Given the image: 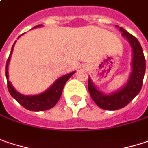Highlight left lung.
Returning a JSON list of instances; mask_svg holds the SVG:
<instances>
[{"label":"left lung","mask_w":148,"mask_h":148,"mask_svg":"<svg viewBox=\"0 0 148 148\" xmlns=\"http://www.w3.org/2000/svg\"><path fill=\"white\" fill-rule=\"evenodd\" d=\"M116 27L119 28V31L122 32L123 37L128 40L132 48V71L130 74L128 81L117 91L105 94L97 88L90 77L88 79V91L92 100L99 107L107 110H119L133 100L141 89L146 71V61L143 50L137 38L123 28L119 27L118 25H116Z\"/></svg>","instance_id":"obj_1"}]
</instances>
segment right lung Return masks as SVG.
<instances>
[{"label": "right lung", "instance_id": "1", "mask_svg": "<svg viewBox=\"0 0 148 148\" xmlns=\"http://www.w3.org/2000/svg\"><path fill=\"white\" fill-rule=\"evenodd\" d=\"M43 25H38L35 26L34 28L37 27H41ZM20 37V36H19ZM18 37V38H19ZM16 43V41H15ZM15 43L12 47L11 53L9 55V57L7 61V65H6V77H7V81H8V88L9 91V93L11 96L16 99L17 102H18L19 104H21L23 107L25 109L32 110V111H43L46 110H49L52 107H54L56 103L58 102L59 99L61 98L63 87L66 84V82L69 80V79L75 73V71L71 72L69 74H65L61 76L59 79H57L46 91H45L42 93L37 94V95H24L19 93L14 89L11 82L9 81L8 78V65L10 62V58L14 50V46Z\"/></svg>", "mask_w": 148, "mask_h": 148}]
</instances>
